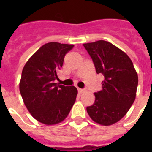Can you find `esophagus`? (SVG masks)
<instances>
[{"label": "esophagus", "instance_id": "1", "mask_svg": "<svg viewBox=\"0 0 152 152\" xmlns=\"http://www.w3.org/2000/svg\"><path fill=\"white\" fill-rule=\"evenodd\" d=\"M85 91V90L84 89H81V88H78V92L80 93V94H82V93H83Z\"/></svg>", "mask_w": 152, "mask_h": 152}]
</instances>
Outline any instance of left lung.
<instances>
[{
    "mask_svg": "<svg viewBox=\"0 0 152 152\" xmlns=\"http://www.w3.org/2000/svg\"><path fill=\"white\" fill-rule=\"evenodd\" d=\"M98 74H102V89L95 93V101L87 111L94 121L110 125L126 114L136 99L138 76L125 53L109 42L83 44Z\"/></svg>",
    "mask_w": 152,
    "mask_h": 152,
    "instance_id": "1",
    "label": "left lung"
}]
</instances>
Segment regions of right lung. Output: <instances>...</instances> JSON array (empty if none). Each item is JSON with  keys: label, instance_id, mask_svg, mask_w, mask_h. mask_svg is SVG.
<instances>
[{"label": "right lung", "instance_id": "obj_1", "mask_svg": "<svg viewBox=\"0 0 152 152\" xmlns=\"http://www.w3.org/2000/svg\"><path fill=\"white\" fill-rule=\"evenodd\" d=\"M72 47L54 42L45 44L23 69L20 83L23 100L33 118L45 125L61 122L76 102V87L54 83L64 56Z\"/></svg>", "mask_w": 152, "mask_h": 152}]
</instances>
